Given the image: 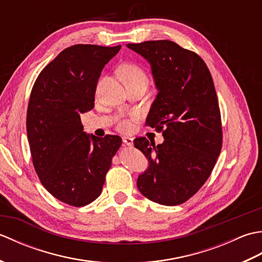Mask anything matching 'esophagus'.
I'll use <instances>...</instances> for the list:
<instances>
[{"instance_id": "1", "label": "esophagus", "mask_w": 262, "mask_h": 262, "mask_svg": "<svg viewBox=\"0 0 262 262\" xmlns=\"http://www.w3.org/2000/svg\"><path fill=\"white\" fill-rule=\"evenodd\" d=\"M122 143L125 144V145H127V146H132L133 145V138L132 137H128V136H124L122 137Z\"/></svg>"}]
</instances>
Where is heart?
<instances>
[{
    "mask_svg": "<svg viewBox=\"0 0 262 262\" xmlns=\"http://www.w3.org/2000/svg\"><path fill=\"white\" fill-rule=\"evenodd\" d=\"M120 75L125 82L128 81H136V80H143L146 81V75L144 73V71L138 68L136 65L127 64L124 65L120 69ZM132 119L129 118H120L118 120V128L122 132H128L132 129Z\"/></svg>",
    "mask_w": 262,
    "mask_h": 262,
    "instance_id": "1",
    "label": "heart"
}]
</instances>
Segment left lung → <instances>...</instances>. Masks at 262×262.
I'll list each match as a JSON object with an SVG mask.
<instances>
[{
    "instance_id": "1",
    "label": "left lung",
    "mask_w": 262,
    "mask_h": 262,
    "mask_svg": "<svg viewBox=\"0 0 262 262\" xmlns=\"http://www.w3.org/2000/svg\"><path fill=\"white\" fill-rule=\"evenodd\" d=\"M151 65L158 96L146 125L162 132L159 145L137 137L148 159L137 187L154 203L176 206L192 197L213 171L221 153L222 122L210 72L196 53L170 40L128 43Z\"/></svg>"
}]
</instances>
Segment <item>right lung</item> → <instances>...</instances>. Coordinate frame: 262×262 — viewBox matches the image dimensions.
<instances>
[{"mask_svg":"<svg viewBox=\"0 0 262 262\" xmlns=\"http://www.w3.org/2000/svg\"><path fill=\"white\" fill-rule=\"evenodd\" d=\"M120 47L65 48L40 72L31 90L27 135L33 166L48 192L75 207L100 196L121 145L117 135L85 134L80 117L93 109L101 71Z\"/></svg>","mask_w":262,"mask_h":262,"instance_id":"1","label":"right lung"}]
</instances>
